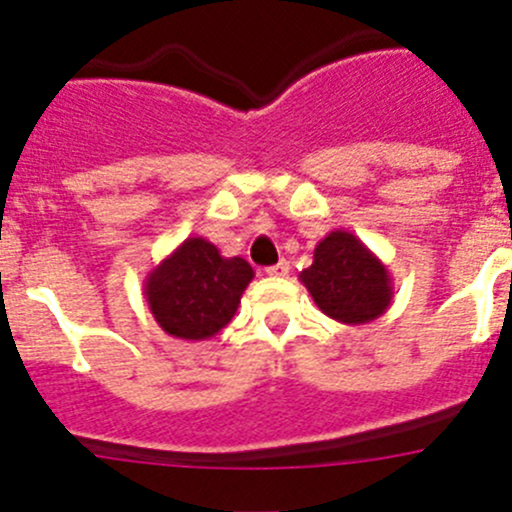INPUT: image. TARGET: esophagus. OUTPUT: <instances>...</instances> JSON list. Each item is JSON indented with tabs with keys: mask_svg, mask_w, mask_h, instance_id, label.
Segmentation results:
<instances>
[{
	"mask_svg": "<svg viewBox=\"0 0 512 512\" xmlns=\"http://www.w3.org/2000/svg\"><path fill=\"white\" fill-rule=\"evenodd\" d=\"M267 275L270 277H287L289 275V262L287 260H280L277 262V265H272V267H267Z\"/></svg>",
	"mask_w": 512,
	"mask_h": 512,
	"instance_id": "34e87169",
	"label": "esophagus"
}]
</instances>
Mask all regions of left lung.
I'll return each instance as SVG.
<instances>
[{
  "label": "left lung",
  "mask_w": 512,
  "mask_h": 512,
  "mask_svg": "<svg viewBox=\"0 0 512 512\" xmlns=\"http://www.w3.org/2000/svg\"><path fill=\"white\" fill-rule=\"evenodd\" d=\"M299 280L314 304L342 324L379 319L394 299V285L384 262L347 230H332L317 247Z\"/></svg>",
  "instance_id": "1"
}]
</instances>
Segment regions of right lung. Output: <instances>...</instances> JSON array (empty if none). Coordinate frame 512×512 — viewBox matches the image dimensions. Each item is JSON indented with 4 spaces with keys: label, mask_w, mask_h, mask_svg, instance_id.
Returning a JSON list of instances; mask_svg holds the SVG:
<instances>
[{
    "label": "right lung",
    "mask_w": 512,
    "mask_h": 512,
    "mask_svg": "<svg viewBox=\"0 0 512 512\" xmlns=\"http://www.w3.org/2000/svg\"><path fill=\"white\" fill-rule=\"evenodd\" d=\"M255 277L242 257H223L205 237H188L148 272L143 294L165 334L203 342L230 324Z\"/></svg>",
    "instance_id": "1"
}]
</instances>
